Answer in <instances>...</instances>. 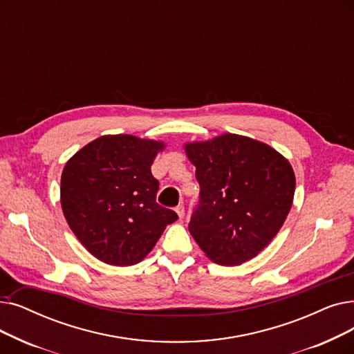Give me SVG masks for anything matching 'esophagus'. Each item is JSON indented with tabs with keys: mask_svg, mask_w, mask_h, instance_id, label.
Instances as JSON below:
<instances>
[{
	"mask_svg": "<svg viewBox=\"0 0 354 354\" xmlns=\"http://www.w3.org/2000/svg\"><path fill=\"white\" fill-rule=\"evenodd\" d=\"M175 211H176V214H178L179 220H182L183 217H185V207H183V205H178Z\"/></svg>",
	"mask_w": 354,
	"mask_h": 354,
	"instance_id": "1",
	"label": "esophagus"
}]
</instances>
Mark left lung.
Masks as SVG:
<instances>
[{"instance_id": "left-lung-1", "label": "left lung", "mask_w": 354, "mask_h": 354, "mask_svg": "<svg viewBox=\"0 0 354 354\" xmlns=\"http://www.w3.org/2000/svg\"><path fill=\"white\" fill-rule=\"evenodd\" d=\"M185 151L199 183L189 233L212 262H248L288 217L295 194L294 169L270 146L232 133L187 143Z\"/></svg>"}]
</instances>
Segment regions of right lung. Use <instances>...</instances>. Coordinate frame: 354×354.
<instances>
[{"label": "right lung", "mask_w": 354, "mask_h": 354, "mask_svg": "<svg viewBox=\"0 0 354 354\" xmlns=\"http://www.w3.org/2000/svg\"><path fill=\"white\" fill-rule=\"evenodd\" d=\"M162 142L102 136L68 160L60 179L64 215L84 248L101 262L130 266L155 248L175 211L156 203L151 163Z\"/></svg>", "instance_id": "add662e5"}]
</instances>
